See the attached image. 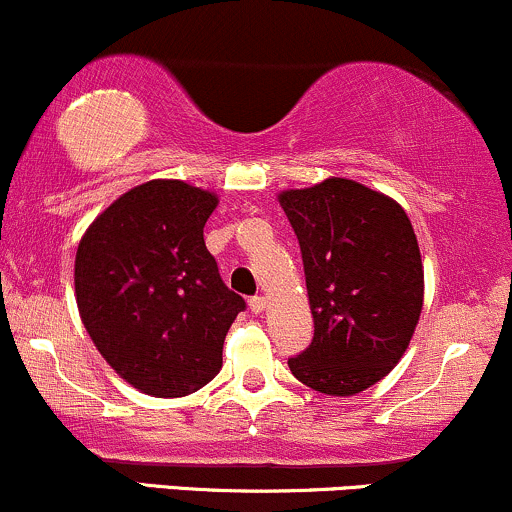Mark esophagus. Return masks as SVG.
I'll use <instances>...</instances> for the list:
<instances>
[{
    "instance_id": "34e87169",
    "label": "esophagus",
    "mask_w": 512,
    "mask_h": 512,
    "mask_svg": "<svg viewBox=\"0 0 512 512\" xmlns=\"http://www.w3.org/2000/svg\"><path fill=\"white\" fill-rule=\"evenodd\" d=\"M248 303H250L252 313H262V310L267 308V298H264V296H252Z\"/></svg>"
}]
</instances>
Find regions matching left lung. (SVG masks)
Here are the masks:
<instances>
[{
  "label": "left lung",
  "instance_id": "1",
  "mask_svg": "<svg viewBox=\"0 0 512 512\" xmlns=\"http://www.w3.org/2000/svg\"><path fill=\"white\" fill-rule=\"evenodd\" d=\"M301 245L313 342L289 358L303 385L334 397L383 380L407 351L424 305V267L409 216L354 180L281 192Z\"/></svg>",
  "mask_w": 512,
  "mask_h": 512
}]
</instances>
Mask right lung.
<instances>
[{
	"label": "right lung",
	"instance_id": "add662e5",
	"mask_svg": "<svg viewBox=\"0 0 512 512\" xmlns=\"http://www.w3.org/2000/svg\"><path fill=\"white\" fill-rule=\"evenodd\" d=\"M216 197L151 180L115 199L76 250V305L105 361L154 397H185L221 370L245 310L204 245Z\"/></svg>",
	"mask_w": 512,
	"mask_h": 512
}]
</instances>
